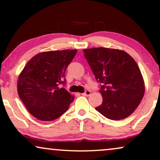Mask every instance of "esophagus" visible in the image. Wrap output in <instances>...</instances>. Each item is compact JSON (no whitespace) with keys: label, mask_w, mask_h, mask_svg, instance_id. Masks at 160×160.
I'll use <instances>...</instances> for the list:
<instances>
[{"label":"esophagus","mask_w":160,"mask_h":160,"mask_svg":"<svg viewBox=\"0 0 160 160\" xmlns=\"http://www.w3.org/2000/svg\"><path fill=\"white\" fill-rule=\"evenodd\" d=\"M91 91H86L85 93H82V96H85V97H88V96L91 95Z\"/></svg>","instance_id":"1"}]
</instances>
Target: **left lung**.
Wrapping results in <instances>:
<instances>
[{
  "label": "left lung",
  "mask_w": 160,
  "mask_h": 160,
  "mask_svg": "<svg viewBox=\"0 0 160 160\" xmlns=\"http://www.w3.org/2000/svg\"><path fill=\"white\" fill-rule=\"evenodd\" d=\"M96 80L102 83V103L95 109L111 120L126 118L135 111L145 93V83L137 63L118 49L83 50Z\"/></svg>",
  "instance_id": "left-lung-1"
}]
</instances>
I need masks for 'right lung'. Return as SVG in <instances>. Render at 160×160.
I'll use <instances>...</instances> for the list:
<instances>
[{
  "label": "right lung",
  "mask_w": 160,
  "mask_h": 160,
  "mask_svg": "<svg viewBox=\"0 0 160 160\" xmlns=\"http://www.w3.org/2000/svg\"><path fill=\"white\" fill-rule=\"evenodd\" d=\"M77 50L38 53L19 75V97L32 116L40 121L58 118L68 110L74 97L61 88L65 84V72Z\"/></svg>",
  "instance_id": "right-lung-1"
}]
</instances>
